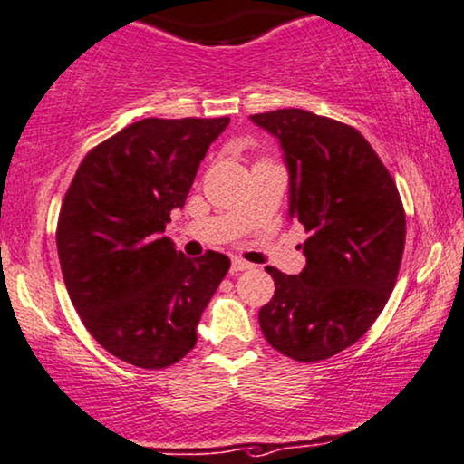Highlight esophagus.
Returning <instances> with one entry per match:
<instances>
[{"label": "esophagus", "instance_id": "34e87169", "mask_svg": "<svg viewBox=\"0 0 464 464\" xmlns=\"http://www.w3.org/2000/svg\"><path fill=\"white\" fill-rule=\"evenodd\" d=\"M250 267H252V263L244 261V259H233L231 261V274L233 276L239 274V272H246V269H250Z\"/></svg>", "mask_w": 464, "mask_h": 464}]
</instances>
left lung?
<instances>
[{
  "label": "left lung",
  "mask_w": 464,
  "mask_h": 464,
  "mask_svg": "<svg viewBox=\"0 0 464 464\" xmlns=\"http://www.w3.org/2000/svg\"><path fill=\"white\" fill-rule=\"evenodd\" d=\"M250 120L280 139L289 216L310 233L300 276L266 267L276 291L259 310L261 332L291 360H327L371 330L394 291L407 233L401 195L353 126L304 109Z\"/></svg>",
  "instance_id": "1"
}]
</instances>
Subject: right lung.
<instances>
[{
    "label": "right lung",
    "mask_w": 464,
    "mask_h": 464,
    "mask_svg": "<svg viewBox=\"0 0 464 464\" xmlns=\"http://www.w3.org/2000/svg\"><path fill=\"white\" fill-rule=\"evenodd\" d=\"M227 124L134 121L87 151L70 181L55 233L63 283L85 330L117 360L160 371L197 344L231 261L214 250L186 259L160 233Z\"/></svg>",
    "instance_id": "1"
}]
</instances>
